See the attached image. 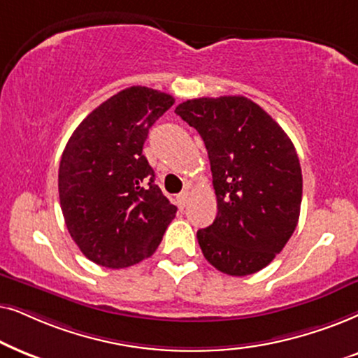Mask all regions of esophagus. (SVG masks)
I'll return each instance as SVG.
<instances>
[{"label":"esophagus","mask_w":358,"mask_h":358,"mask_svg":"<svg viewBox=\"0 0 358 358\" xmlns=\"http://www.w3.org/2000/svg\"><path fill=\"white\" fill-rule=\"evenodd\" d=\"M188 199H189V192H188V189H185V192H182V193L178 194V196H176V203H178L180 209H183L185 206H187Z\"/></svg>","instance_id":"1"}]
</instances>
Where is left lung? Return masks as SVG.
<instances>
[{
	"label": "left lung",
	"instance_id": "8db88e82",
	"mask_svg": "<svg viewBox=\"0 0 358 358\" xmlns=\"http://www.w3.org/2000/svg\"><path fill=\"white\" fill-rule=\"evenodd\" d=\"M175 113L201 136L211 164L217 216L196 232L203 255L232 276L265 268L299 219L303 175L293 142L245 96L188 99Z\"/></svg>",
	"mask_w": 358,
	"mask_h": 358
}]
</instances>
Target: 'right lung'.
<instances>
[{
    "instance_id": "obj_1",
    "label": "right lung",
    "mask_w": 358,
    "mask_h": 358,
    "mask_svg": "<svg viewBox=\"0 0 358 358\" xmlns=\"http://www.w3.org/2000/svg\"><path fill=\"white\" fill-rule=\"evenodd\" d=\"M173 103L157 90L126 88L90 113L66 142L60 208L71 239L94 264H139L154 254L175 217L176 206L142 155L149 129Z\"/></svg>"
}]
</instances>
